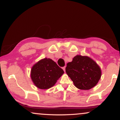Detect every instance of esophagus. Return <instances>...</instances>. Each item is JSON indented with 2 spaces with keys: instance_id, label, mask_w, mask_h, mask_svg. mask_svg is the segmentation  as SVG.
I'll return each mask as SVG.
<instances>
[{
  "instance_id": "1",
  "label": "esophagus",
  "mask_w": 120,
  "mask_h": 120,
  "mask_svg": "<svg viewBox=\"0 0 120 120\" xmlns=\"http://www.w3.org/2000/svg\"><path fill=\"white\" fill-rule=\"evenodd\" d=\"M63 69L64 70V72H65V67H63Z\"/></svg>"
}]
</instances>
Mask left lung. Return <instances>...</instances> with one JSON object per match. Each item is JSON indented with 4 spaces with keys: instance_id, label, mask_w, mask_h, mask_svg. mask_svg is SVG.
<instances>
[{
    "instance_id": "left-lung-1",
    "label": "left lung",
    "mask_w": 120,
    "mask_h": 120,
    "mask_svg": "<svg viewBox=\"0 0 120 120\" xmlns=\"http://www.w3.org/2000/svg\"><path fill=\"white\" fill-rule=\"evenodd\" d=\"M65 71L74 86L81 90H90L94 87L101 75L99 66L86 56L74 57L72 61L67 64Z\"/></svg>"
}]
</instances>
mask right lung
I'll return each instance as SVG.
<instances>
[{"instance_id":"1","label":"right lung","mask_w":120,"mask_h":120,"mask_svg":"<svg viewBox=\"0 0 120 120\" xmlns=\"http://www.w3.org/2000/svg\"><path fill=\"white\" fill-rule=\"evenodd\" d=\"M64 71L51 59L45 58L33 66L31 78L34 85L40 89H48L55 85Z\"/></svg>"}]
</instances>
